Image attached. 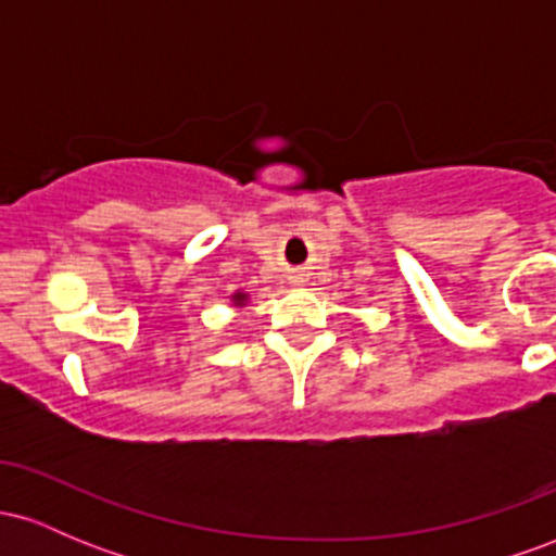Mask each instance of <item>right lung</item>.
<instances>
[{
	"label": "right lung",
	"mask_w": 556,
	"mask_h": 556,
	"mask_svg": "<svg viewBox=\"0 0 556 556\" xmlns=\"http://www.w3.org/2000/svg\"><path fill=\"white\" fill-rule=\"evenodd\" d=\"M245 300H248L245 292H235V295H232V303L238 305V308H242V305H245Z\"/></svg>",
	"instance_id": "1"
}]
</instances>
